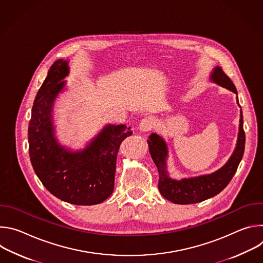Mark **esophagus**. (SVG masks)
I'll list each match as a JSON object with an SVG mask.
<instances>
[{"label":"esophagus","instance_id":"obj_1","mask_svg":"<svg viewBox=\"0 0 263 263\" xmlns=\"http://www.w3.org/2000/svg\"><path fill=\"white\" fill-rule=\"evenodd\" d=\"M155 119L152 117H147L144 118L143 120H141V122L139 123V130L141 132H147V131H151L154 126H155Z\"/></svg>","mask_w":263,"mask_h":263}]
</instances>
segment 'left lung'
Listing matches in <instances>:
<instances>
[{
	"label": "left lung",
	"instance_id": "obj_1",
	"mask_svg": "<svg viewBox=\"0 0 263 263\" xmlns=\"http://www.w3.org/2000/svg\"><path fill=\"white\" fill-rule=\"evenodd\" d=\"M210 79L212 82L236 93L237 104L239 105L236 87L227 74L223 72L221 67H214ZM147 143L149 154H151L159 173L158 189L160 194L166 200L175 204L185 205L205 201L219 194L229 184L243 156L246 134L243 131L242 111L240 109L239 132L234 152L226 164L212 174L194 178H184L182 180L172 179L166 170V158L168 151L164 139L156 133H152L148 136Z\"/></svg>",
	"mask_w": 263,
	"mask_h": 263
}]
</instances>
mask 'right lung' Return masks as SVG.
Wrapping results in <instances>:
<instances>
[{
    "label": "right lung",
    "instance_id": "1",
    "mask_svg": "<svg viewBox=\"0 0 263 263\" xmlns=\"http://www.w3.org/2000/svg\"><path fill=\"white\" fill-rule=\"evenodd\" d=\"M67 61L58 59L36 95L28 127L29 154L35 174L46 189L61 201L74 205L104 202L115 190L117 156L131 127L107 125L81 151L72 152L54 135L53 106L64 88Z\"/></svg>",
    "mask_w": 263,
    "mask_h": 263
}]
</instances>
